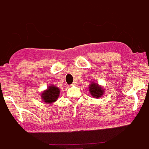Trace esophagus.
<instances>
[{
    "label": "esophagus",
    "mask_w": 149,
    "mask_h": 149,
    "mask_svg": "<svg viewBox=\"0 0 149 149\" xmlns=\"http://www.w3.org/2000/svg\"><path fill=\"white\" fill-rule=\"evenodd\" d=\"M76 85H77V83H76V82H73L72 84V86H76Z\"/></svg>",
    "instance_id": "esophagus-1"
}]
</instances>
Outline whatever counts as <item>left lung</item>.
Wrapping results in <instances>:
<instances>
[{
  "instance_id": "8db88e82",
  "label": "left lung",
  "mask_w": 149,
  "mask_h": 149,
  "mask_svg": "<svg viewBox=\"0 0 149 149\" xmlns=\"http://www.w3.org/2000/svg\"><path fill=\"white\" fill-rule=\"evenodd\" d=\"M89 91L92 97L94 98H100L104 94V89L97 83H91L89 85Z\"/></svg>"
}]
</instances>
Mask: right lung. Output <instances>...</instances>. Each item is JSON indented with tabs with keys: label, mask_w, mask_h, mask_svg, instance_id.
Returning <instances> with one entry per match:
<instances>
[{
	"label": "right lung",
	"mask_w": 149,
	"mask_h": 149,
	"mask_svg": "<svg viewBox=\"0 0 149 149\" xmlns=\"http://www.w3.org/2000/svg\"><path fill=\"white\" fill-rule=\"evenodd\" d=\"M59 94V88L54 85H51L41 93V98L43 102H45V104H52L58 99Z\"/></svg>",
	"instance_id": "1"
}]
</instances>
